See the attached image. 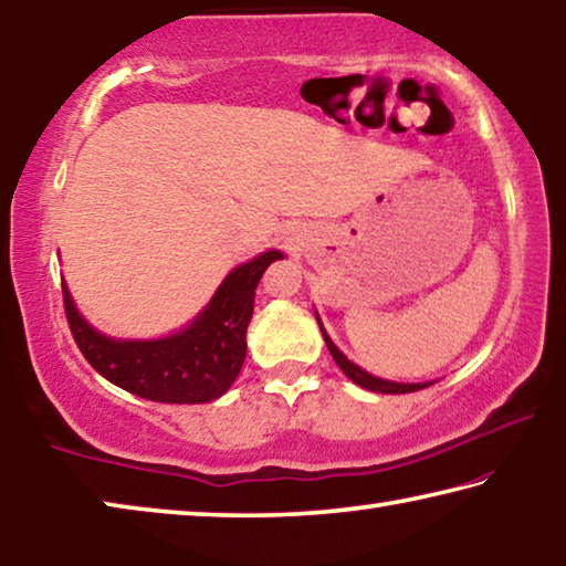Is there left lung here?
Listing matches in <instances>:
<instances>
[{
    "mask_svg": "<svg viewBox=\"0 0 566 566\" xmlns=\"http://www.w3.org/2000/svg\"><path fill=\"white\" fill-rule=\"evenodd\" d=\"M316 321H318L321 333H323V340H326V346H328V350H331L333 360H336L338 368L344 370V374L350 378V381L358 384L360 388H366V391H374V394H411V391H421V388L433 384V381H423V384H398V381H388V378H378V376H374V374H368V370L356 366L354 360H348V358L344 356V350H340L336 344H333L331 336L326 333V328H323L318 313H316Z\"/></svg>",
    "mask_w": 566,
    "mask_h": 566,
    "instance_id": "8db88e82",
    "label": "left lung"
}]
</instances>
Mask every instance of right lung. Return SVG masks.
<instances>
[{
	"label": "right lung",
	"instance_id": "obj_1",
	"mask_svg": "<svg viewBox=\"0 0 566 566\" xmlns=\"http://www.w3.org/2000/svg\"><path fill=\"white\" fill-rule=\"evenodd\" d=\"M281 250H265L240 263L218 285L216 295L188 326L160 338H113L90 326L62 281L64 313L74 344L87 364L125 391L157 403L216 401L240 374L245 333L253 318L255 289L265 268L281 261Z\"/></svg>",
	"mask_w": 566,
	"mask_h": 566
}]
</instances>
